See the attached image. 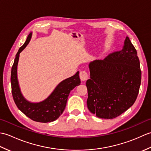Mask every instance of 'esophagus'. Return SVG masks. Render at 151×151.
Returning a JSON list of instances; mask_svg holds the SVG:
<instances>
[{"instance_id": "34e87169", "label": "esophagus", "mask_w": 151, "mask_h": 151, "mask_svg": "<svg viewBox=\"0 0 151 151\" xmlns=\"http://www.w3.org/2000/svg\"><path fill=\"white\" fill-rule=\"evenodd\" d=\"M89 76L88 73L86 70H82L80 73V78H81L82 81H86L89 78Z\"/></svg>"}]
</instances>
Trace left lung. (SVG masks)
<instances>
[{
    "label": "left lung",
    "instance_id": "1",
    "mask_svg": "<svg viewBox=\"0 0 151 151\" xmlns=\"http://www.w3.org/2000/svg\"><path fill=\"white\" fill-rule=\"evenodd\" d=\"M89 67L87 105L91 113L99 118L114 119L132 106L139 93L142 71L136 49L129 37L123 49L93 61Z\"/></svg>",
    "mask_w": 151,
    "mask_h": 151
}]
</instances>
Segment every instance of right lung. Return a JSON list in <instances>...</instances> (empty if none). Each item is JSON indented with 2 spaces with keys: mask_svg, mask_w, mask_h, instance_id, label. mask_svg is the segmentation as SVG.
Returning <instances> with one entry per match:
<instances>
[{
  "mask_svg": "<svg viewBox=\"0 0 151 151\" xmlns=\"http://www.w3.org/2000/svg\"><path fill=\"white\" fill-rule=\"evenodd\" d=\"M31 36L32 33L28 35L25 43L19 48L15 56L11 71L12 93L16 106L26 116L34 121L45 123L56 120L62 114L70 91L76 86L81 84V79L78 71L71 77L61 82L45 101L38 103H32L27 101L22 97L19 87L17 68L19 54L29 43Z\"/></svg>",
  "mask_w": 151,
  "mask_h": 151,
  "instance_id": "1",
  "label": "right lung"
}]
</instances>
